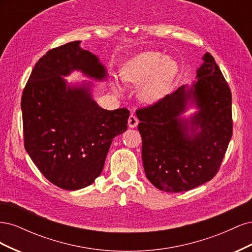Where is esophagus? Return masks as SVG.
Masks as SVG:
<instances>
[{
	"mask_svg": "<svg viewBox=\"0 0 252 252\" xmlns=\"http://www.w3.org/2000/svg\"><path fill=\"white\" fill-rule=\"evenodd\" d=\"M138 124H139V120L136 119V117L133 116V114H130V117H129V119H128L129 128H134L138 126Z\"/></svg>",
	"mask_w": 252,
	"mask_h": 252,
	"instance_id": "1",
	"label": "esophagus"
}]
</instances>
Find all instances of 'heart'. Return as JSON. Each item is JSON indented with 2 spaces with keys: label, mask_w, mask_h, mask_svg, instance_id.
<instances>
[{
  "label": "heart",
  "mask_w": 252,
  "mask_h": 252,
  "mask_svg": "<svg viewBox=\"0 0 252 252\" xmlns=\"http://www.w3.org/2000/svg\"><path fill=\"white\" fill-rule=\"evenodd\" d=\"M178 63L171 58L163 57L162 53L147 51L133 57L121 68V80L140 85L141 101L145 104H155L166 94L178 74ZM119 93V88L114 87Z\"/></svg>",
  "instance_id": "heart-1"
}]
</instances>
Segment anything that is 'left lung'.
Listing matches in <instances>:
<instances>
[{"label": "left lung", "instance_id": "8db88e82", "mask_svg": "<svg viewBox=\"0 0 252 252\" xmlns=\"http://www.w3.org/2000/svg\"><path fill=\"white\" fill-rule=\"evenodd\" d=\"M202 60L196 81L136 111L145 173L166 192L187 191L210 181L232 136L230 88L210 53ZM190 107L198 111L182 117Z\"/></svg>", "mask_w": 252, "mask_h": 252}]
</instances>
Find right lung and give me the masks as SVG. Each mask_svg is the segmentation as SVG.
<instances>
[{
    "label": "right lung",
    "instance_id": "add662e5",
    "mask_svg": "<svg viewBox=\"0 0 252 252\" xmlns=\"http://www.w3.org/2000/svg\"><path fill=\"white\" fill-rule=\"evenodd\" d=\"M81 41L44 55L23 91L24 145L41 173L52 184L78 190L101 174L112 140L127 129L126 108L106 110L93 98V83L68 84L63 78L81 71L97 82L107 80L98 58Z\"/></svg>",
    "mask_w": 252,
    "mask_h": 252
}]
</instances>
